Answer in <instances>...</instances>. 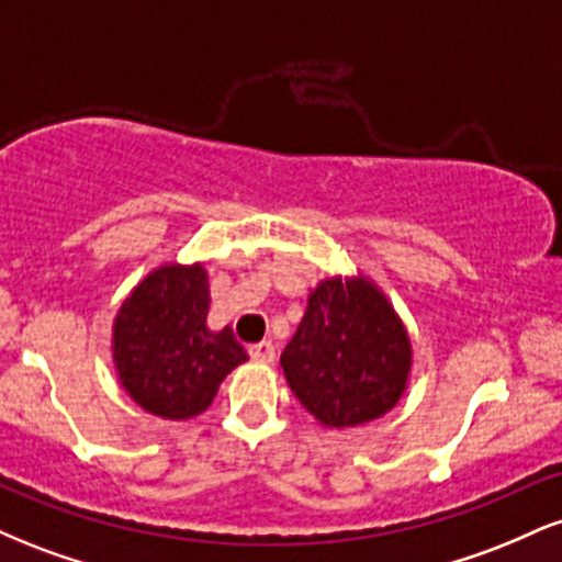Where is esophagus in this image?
<instances>
[{
	"instance_id": "obj_1",
	"label": "esophagus",
	"mask_w": 562,
	"mask_h": 562,
	"mask_svg": "<svg viewBox=\"0 0 562 562\" xmlns=\"http://www.w3.org/2000/svg\"><path fill=\"white\" fill-rule=\"evenodd\" d=\"M248 353L256 359V362H274L272 340H261V344L248 346Z\"/></svg>"
}]
</instances>
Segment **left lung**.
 Returning a JSON list of instances; mask_svg holds the SVG:
<instances>
[{
	"mask_svg": "<svg viewBox=\"0 0 562 562\" xmlns=\"http://www.w3.org/2000/svg\"><path fill=\"white\" fill-rule=\"evenodd\" d=\"M409 362L404 325L367 280L322 282L280 359L299 402L327 428L385 415L402 396Z\"/></svg>",
	"mask_w": 562,
	"mask_h": 562,
	"instance_id": "8db88e82",
	"label": "left lung"
}]
</instances>
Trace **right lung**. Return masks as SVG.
Returning <instances> with one entry per match:
<instances>
[{"label": "right lung", "mask_w": 562, "mask_h": 562, "mask_svg": "<svg viewBox=\"0 0 562 562\" xmlns=\"http://www.w3.org/2000/svg\"><path fill=\"white\" fill-rule=\"evenodd\" d=\"M203 267H160L134 288L115 317L113 357L128 396L166 420L195 417L218 383L245 362L229 327L211 333Z\"/></svg>", "instance_id": "obj_1"}]
</instances>
